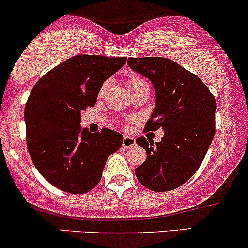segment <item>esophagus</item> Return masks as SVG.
<instances>
[{
    "label": "esophagus",
    "mask_w": 248,
    "mask_h": 248,
    "mask_svg": "<svg viewBox=\"0 0 248 248\" xmlns=\"http://www.w3.org/2000/svg\"><path fill=\"white\" fill-rule=\"evenodd\" d=\"M136 144V139L133 137H130V136H124L123 138V146L129 149V147L133 146Z\"/></svg>",
    "instance_id": "esophagus-1"
}]
</instances>
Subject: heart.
Instances as JSON below:
<instances>
[{
	"label": "heart",
	"instance_id": "heart-1",
	"mask_svg": "<svg viewBox=\"0 0 248 248\" xmlns=\"http://www.w3.org/2000/svg\"><path fill=\"white\" fill-rule=\"evenodd\" d=\"M126 84H127V87H129L130 91L132 93V91L137 90V89L144 87V85H147V83L143 78H141V77L131 76V77H129V78L126 79ZM108 88H109V82H108V80H105V82L101 85V88H99L98 97L104 96V93H107ZM130 122H132V119H127V121L125 122V124H124L125 126H126V124L130 123Z\"/></svg>",
	"mask_w": 248,
	"mask_h": 248
}]
</instances>
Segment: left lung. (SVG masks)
I'll return each instance as SVG.
<instances>
[{
    "instance_id": "8db88e82",
    "label": "left lung",
    "mask_w": 248,
    "mask_h": 248,
    "mask_svg": "<svg viewBox=\"0 0 248 248\" xmlns=\"http://www.w3.org/2000/svg\"><path fill=\"white\" fill-rule=\"evenodd\" d=\"M130 68L155 89V108L147 131L164 130L159 143L136 139L146 160L135 170L137 179L155 192L176 190L202 165L216 133V98L197 75L164 57H130Z\"/></svg>"
}]
</instances>
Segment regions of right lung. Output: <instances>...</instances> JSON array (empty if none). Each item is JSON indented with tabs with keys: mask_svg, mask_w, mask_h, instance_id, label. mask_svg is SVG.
Wrapping results in <instances>:
<instances>
[{
	"mask_svg": "<svg viewBox=\"0 0 248 248\" xmlns=\"http://www.w3.org/2000/svg\"><path fill=\"white\" fill-rule=\"evenodd\" d=\"M126 57L77 55L32 88L24 108L27 147L38 172L58 190L83 194L97 186L105 163L123 144L110 129L80 130V112L94 107L101 85Z\"/></svg>",
	"mask_w": 248,
	"mask_h": 248,
	"instance_id": "obj_1",
	"label": "right lung"
}]
</instances>
